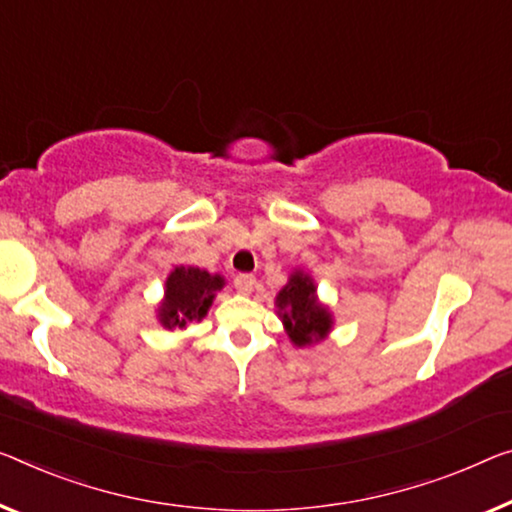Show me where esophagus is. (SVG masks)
Wrapping results in <instances>:
<instances>
[{"label":"esophagus","instance_id":"esophagus-1","mask_svg":"<svg viewBox=\"0 0 512 512\" xmlns=\"http://www.w3.org/2000/svg\"><path fill=\"white\" fill-rule=\"evenodd\" d=\"M233 286L238 288V293L249 295L256 286V277H254V274H238V277L233 279Z\"/></svg>","mask_w":512,"mask_h":512}]
</instances>
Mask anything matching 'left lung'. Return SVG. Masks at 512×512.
Returning <instances> with one entry per match:
<instances>
[{
	"mask_svg": "<svg viewBox=\"0 0 512 512\" xmlns=\"http://www.w3.org/2000/svg\"><path fill=\"white\" fill-rule=\"evenodd\" d=\"M277 309L286 334L297 348L322 341L334 325L332 313L318 302L316 283L302 270L290 274L286 286L279 290Z\"/></svg>",
	"mask_w": 512,
	"mask_h": 512,
	"instance_id": "1",
	"label": "left lung"
}]
</instances>
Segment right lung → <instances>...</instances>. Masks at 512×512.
Wrapping results in <instances>:
<instances>
[{
	"label": "right lung",
	"mask_w": 512,
	"mask_h": 512,
	"mask_svg": "<svg viewBox=\"0 0 512 512\" xmlns=\"http://www.w3.org/2000/svg\"><path fill=\"white\" fill-rule=\"evenodd\" d=\"M222 288V274H210L192 265H178L164 283V300L157 306V320L167 329H185L190 322L206 318L217 290Z\"/></svg>",
	"instance_id": "1"
}]
</instances>
